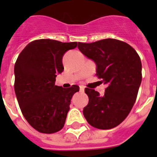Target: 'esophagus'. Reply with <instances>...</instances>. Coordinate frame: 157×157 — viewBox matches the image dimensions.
I'll list each match as a JSON object with an SVG mask.
<instances>
[{
	"label": "esophagus",
	"instance_id": "obj_1",
	"mask_svg": "<svg viewBox=\"0 0 157 157\" xmlns=\"http://www.w3.org/2000/svg\"><path fill=\"white\" fill-rule=\"evenodd\" d=\"M84 88H85V86H80V90L81 92H83L84 91Z\"/></svg>",
	"mask_w": 157,
	"mask_h": 157
}]
</instances>
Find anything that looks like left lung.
Returning a JSON list of instances; mask_svg holds the SVG:
<instances>
[{"label":"left lung","instance_id":"8db88e82","mask_svg":"<svg viewBox=\"0 0 157 157\" xmlns=\"http://www.w3.org/2000/svg\"><path fill=\"white\" fill-rule=\"evenodd\" d=\"M78 48L96 65V76L107 85L103 96L85 89L89 102L83 111L89 124L111 129L131 112L142 80V64L137 52L126 42L105 39L92 43L78 42Z\"/></svg>","mask_w":157,"mask_h":157}]
</instances>
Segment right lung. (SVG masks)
Returning a JSON list of instances; mask_svg holds the SVG:
<instances>
[{
  "label": "right lung",
  "instance_id": "add662e5",
  "mask_svg": "<svg viewBox=\"0 0 157 157\" xmlns=\"http://www.w3.org/2000/svg\"><path fill=\"white\" fill-rule=\"evenodd\" d=\"M77 42L39 39L20 52L14 66V90L23 116L36 131L52 134L64 127L77 85L63 88L55 85L64 71L62 58Z\"/></svg>",
  "mask_w": 157,
  "mask_h": 157
}]
</instances>
